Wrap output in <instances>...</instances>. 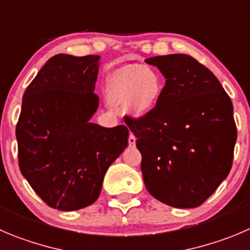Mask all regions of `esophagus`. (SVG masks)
I'll return each mask as SVG.
<instances>
[{
	"label": "esophagus",
	"mask_w": 250,
	"mask_h": 250,
	"mask_svg": "<svg viewBox=\"0 0 250 250\" xmlns=\"http://www.w3.org/2000/svg\"><path fill=\"white\" fill-rule=\"evenodd\" d=\"M127 141H129V145H130V146L134 147V146H135V144H136V137H135L134 135H132V134H130L129 140H127Z\"/></svg>",
	"instance_id": "obj_1"
}]
</instances>
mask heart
I'll return each mask as SVG.
<instances>
[{
    "instance_id": "b5f03b06",
    "label": "heart",
    "mask_w": 250,
    "mask_h": 250,
    "mask_svg": "<svg viewBox=\"0 0 250 250\" xmlns=\"http://www.w3.org/2000/svg\"><path fill=\"white\" fill-rule=\"evenodd\" d=\"M162 77L153 68L126 65L116 70L108 81V98L114 104L126 102V109L134 116L151 113L163 94Z\"/></svg>"
}]
</instances>
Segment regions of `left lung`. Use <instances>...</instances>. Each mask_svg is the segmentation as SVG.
I'll use <instances>...</instances> for the list:
<instances>
[{"mask_svg":"<svg viewBox=\"0 0 250 250\" xmlns=\"http://www.w3.org/2000/svg\"><path fill=\"white\" fill-rule=\"evenodd\" d=\"M145 61L166 78L151 113L125 118L142 154L145 185L161 203L198 208L232 168L233 105L216 76L191 56L172 54Z\"/></svg>","mask_w":250,"mask_h":250,"instance_id":"1","label":"left lung"}]
</instances>
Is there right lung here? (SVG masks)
Returning a JSON list of instances; mask_svg holds the SVG:
<instances>
[{
    "label": "right lung",
    "instance_id": "right-lung-1",
    "mask_svg": "<svg viewBox=\"0 0 250 250\" xmlns=\"http://www.w3.org/2000/svg\"><path fill=\"white\" fill-rule=\"evenodd\" d=\"M99 59L52 56L23 96L16 127L20 169L40 199L60 211L92 205L108 168L127 147L125 125L89 121L99 104Z\"/></svg>",
    "mask_w": 250,
    "mask_h": 250
}]
</instances>
